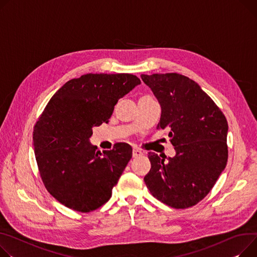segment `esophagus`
<instances>
[{"label": "esophagus", "mask_w": 257, "mask_h": 257, "mask_svg": "<svg viewBox=\"0 0 257 257\" xmlns=\"http://www.w3.org/2000/svg\"><path fill=\"white\" fill-rule=\"evenodd\" d=\"M142 155H143V152H142L140 149H133V152H132V156H133V158L141 157Z\"/></svg>", "instance_id": "obj_1"}]
</instances>
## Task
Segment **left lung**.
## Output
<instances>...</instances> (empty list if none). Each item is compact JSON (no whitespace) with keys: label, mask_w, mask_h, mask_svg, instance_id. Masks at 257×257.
Segmentation results:
<instances>
[{"label":"left lung","mask_w":257,"mask_h":257,"mask_svg":"<svg viewBox=\"0 0 257 257\" xmlns=\"http://www.w3.org/2000/svg\"><path fill=\"white\" fill-rule=\"evenodd\" d=\"M161 106L157 129L169 130L173 158L149 153L144 178L154 197L175 209L194 206L207 196L227 162V121L199 84L178 73L142 74Z\"/></svg>","instance_id":"1"}]
</instances>
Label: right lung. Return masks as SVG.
Returning <instances> with one entry per match:
<instances>
[{"instance_id":"add662e5","label":"right lung","mask_w":257,"mask_h":257,"mask_svg":"<svg viewBox=\"0 0 257 257\" xmlns=\"http://www.w3.org/2000/svg\"><path fill=\"white\" fill-rule=\"evenodd\" d=\"M139 84L132 74L89 73L67 81L49 100L33 147L45 188L65 207L89 213L111 197L132 148L117 143L101 153L90 138L94 127L108 123L118 99Z\"/></svg>"}]
</instances>
